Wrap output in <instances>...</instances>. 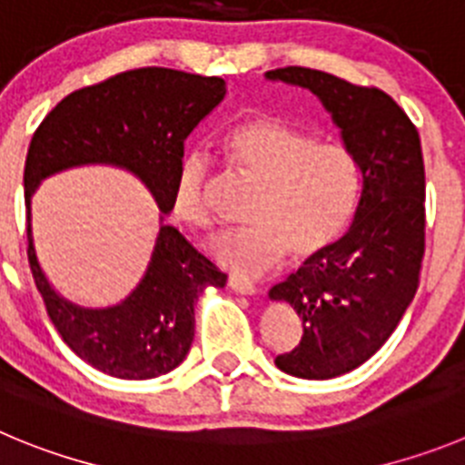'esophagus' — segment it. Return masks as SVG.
Returning a JSON list of instances; mask_svg holds the SVG:
<instances>
[{
    "instance_id": "esophagus-1",
    "label": "esophagus",
    "mask_w": 465,
    "mask_h": 465,
    "mask_svg": "<svg viewBox=\"0 0 465 465\" xmlns=\"http://www.w3.org/2000/svg\"><path fill=\"white\" fill-rule=\"evenodd\" d=\"M229 286H232L236 293H245V296H252V293L257 292V286L242 275H229Z\"/></svg>"
}]
</instances>
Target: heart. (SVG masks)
Listing matches in <instances>:
<instances>
[{
	"label": "heart",
	"mask_w": 465,
	"mask_h": 465,
	"mask_svg": "<svg viewBox=\"0 0 465 465\" xmlns=\"http://www.w3.org/2000/svg\"><path fill=\"white\" fill-rule=\"evenodd\" d=\"M223 153L233 172L259 183L245 220L211 241V254L242 275L271 271L289 252L310 262L328 252L346 233L360 202V169L340 142L277 116H252L223 137ZM213 172L202 153L181 158L172 206L190 227H211Z\"/></svg>",
	"instance_id": "heart-1"
}]
</instances>
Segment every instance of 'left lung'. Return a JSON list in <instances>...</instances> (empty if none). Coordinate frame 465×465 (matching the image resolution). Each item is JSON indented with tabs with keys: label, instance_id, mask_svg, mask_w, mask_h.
Returning a JSON list of instances; mask_svg holds the SVG:
<instances>
[{
	"label": "left lung",
	"instance_id": "8db88e82",
	"mask_svg": "<svg viewBox=\"0 0 465 465\" xmlns=\"http://www.w3.org/2000/svg\"><path fill=\"white\" fill-rule=\"evenodd\" d=\"M310 89L340 125L362 172L349 232L275 284L302 321V340L275 364L298 379H335L385 344L418 292L424 257V160L406 112L376 86H360L314 68L266 73Z\"/></svg>",
	"mask_w": 465,
	"mask_h": 465
}]
</instances>
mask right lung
Here are the masks:
<instances>
[{
  "label": "right lung",
  "instance_id": "right-lung-1",
  "mask_svg": "<svg viewBox=\"0 0 465 465\" xmlns=\"http://www.w3.org/2000/svg\"><path fill=\"white\" fill-rule=\"evenodd\" d=\"M227 94L223 77L173 68H134L68 94L36 128L25 163L27 257L56 332L95 370L144 381L179 367L194 337V305L203 286L227 275L199 254L179 229L163 224L144 277L121 305L84 310L64 301L38 266L32 241V194L45 176L75 164L105 163L140 176L172 211L173 176L185 140ZM163 220V218H160Z\"/></svg>",
  "mask_w": 465,
  "mask_h": 465
}]
</instances>
